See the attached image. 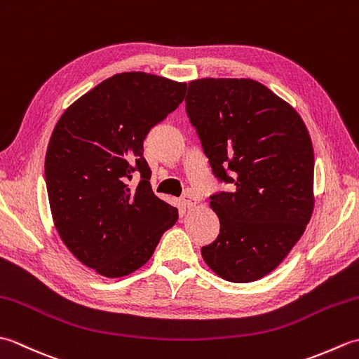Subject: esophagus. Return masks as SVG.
<instances>
[{
    "label": "esophagus",
    "mask_w": 359,
    "mask_h": 359,
    "mask_svg": "<svg viewBox=\"0 0 359 359\" xmlns=\"http://www.w3.org/2000/svg\"><path fill=\"white\" fill-rule=\"evenodd\" d=\"M182 203H184L185 208H193L197 205V197L193 191H187L184 196H182Z\"/></svg>",
    "instance_id": "1"
}]
</instances>
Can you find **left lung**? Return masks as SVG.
I'll list each match as a JSON object with an SVG mask.
<instances>
[{"label": "left lung", "mask_w": 359, "mask_h": 359, "mask_svg": "<svg viewBox=\"0 0 359 359\" xmlns=\"http://www.w3.org/2000/svg\"><path fill=\"white\" fill-rule=\"evenodd\" d=\"M187 114L219 184L220 233L202 257L230 282H253L284 261L313 211L315 157L297 112L253 80L188 85Z\"/></svg>", "instance_id": "8db88e82"}]
</instances>
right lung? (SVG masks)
<instances>
[{"mask_svg": "<svg viewBox=\"0 0 359 359\" xmlns=\"http://www.w3.org/2000/svg\"><path fill=\"white\" fill-rule=\"evenodd\" d=\"M185 93L187 83L117 74L72 103L53 129L44 162L53 224L71 253L102 276L140 269L179 217L151 189L143 142Z\"/></svg>", "mask_w": 359, "mask_h": 359, "instance_id": "add662e5", "label": "right lung"}]
</instances>
